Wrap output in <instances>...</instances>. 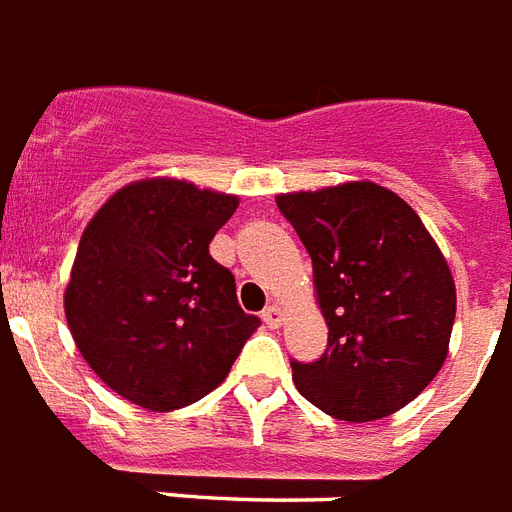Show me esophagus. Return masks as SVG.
<instances>
[{
	"mask_svg": "<svg viewBox=\"0 0 512 512\" xmlns=\"http://www.w3.org/2000/svg\"><path fill=\"white\" fill-rule=\"evenodd\" d=\"M282 317H285V312H282L276 304L263 309V323H266L268 328H279V325H282Z\"/></svg>",
	"mask_w": 512,
	"mask_h": 512,
	"instance_id": "obj_1",
	"label": "esophagus"
}]
</instances>
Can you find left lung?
<instances>
[{
    "mask_svg": "<svg viewBox=\"0 0 512 512\" xmlns=\"http://www.w3.org/2000/svg\"><path fill=\"white\" fill-rule=\"evenodd\" d=\"M312 257L328 347L290 361L298 393L331 418H388L448 358L456 285L410 203L374 181L276 195Z\"/></svg>",
    "mask_w": 512,
    "mask_h": 512,
    "instance_id": "8db88e82",
    "label": "left lung"
}]
</instances>
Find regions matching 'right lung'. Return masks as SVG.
Masks as SVG:
<instances>
[{
	"label": "right lung",
	"mask_w": 512,
	"mask_h": 512,
	"mask_svg": "<svg viewBox=\"0 0 512 512\" xmlns=\"http://www.w3.org/2000/svg\"><path fill=\"white\" fill-rule=\"evenodd\" d=\"M236 195L181 179L132 181L86 225L64 314L75 347L111 391L151 412L181 410L225 380L255 314L208 244Z\"/></svg>",
	"instance_id": "1"
}]
</instances>
